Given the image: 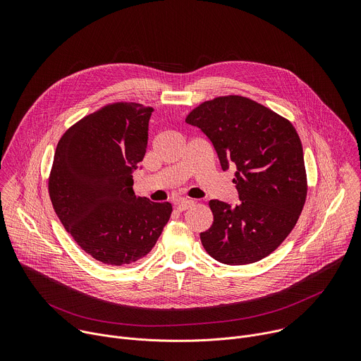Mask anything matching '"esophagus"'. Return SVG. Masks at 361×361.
<instances>
[{"mask_svg":"<svg viewBox=\"0 0 361 361\" xmlns=\"http://www.w3.org/2000/svg\"><path fill=\"white\" fill-rule=\"evenodd\" d=\"M194 205V201L192 200H188V198H183L177 202V210L180 212H184V210H188L190 207H192Z\"/></svg>","mask_w":361,"mask_h":361,"instance_id":"34e87169","label":"esophagus"}]
</instances>
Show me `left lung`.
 <instances>
[{
    "mask_svg": "<svg viewBox=\"0 0 361 361\" xmlns=\"http://www.w3.org/2000/svg\"><path fill=\"white\" fill-rule=\"evenodd\" d=\"M213 142L223 170L233 164L240 204L210 200L214 221L202 247L228 266L260 262L294 228L307 197L302 145L293 124L247 97L204 101L185 118Z\"/></svg>",
    "mask_w": 361,
    "mask_h": 361,
    "instance_id": "1",
    "label": "left lung"
}]
</instances>
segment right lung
<instances>
[{"instance_id":"right-lung-1","label":"right lung","mask_w":361,"mask_h":361,"mask_svg":"<svg viewBox=\"0 0 361 361\" xmlns=\"http://www.w3.org/2000/svg\"><path fill=\"white\" fill-rule=\"evenodd\" d=\"M152 107L113 102L85 116L60 138L48 177L56 214L97 262L131 264L156 245L170 202L135 197L133 173L142 161Z\"/></svg>"}]
</instances>
